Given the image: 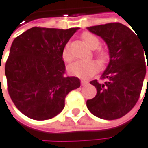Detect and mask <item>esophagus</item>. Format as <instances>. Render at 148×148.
Instances as JSON below:
<instances>
[{
  "label": "esophagus",
  "instance_id": "obj_1",
  "mask_svg": "<svg viewBox=\"0 0 148 148\" xmlns=\"http://www.w3.org/2000/svg\"><path fill=\"white\" fill-rule=\"evenodd\" d=\"M88 83V81H85V80H82V86L87 85Z\"/></svg>",
  "mask_w": 148,
  "mask_h": 148
}]
</instances>
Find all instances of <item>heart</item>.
<instances>
[{
  "instance_id": "b5f03b06",
  "label": "heart",
  "mask_w": 148,
  "mask_h": 148,
  "mask_svg": "<svg viewBox=\"0 0 148 148\" xmlns=\"http://www.w3.org/2000/svg\"><path fill=\"white\" fill-rule=\"evenodd\" d=\"M86 45L90 49H96L100 45L99 38L89 32H84L82 36ZM62 58L66 62H70L73 60V56L69 51V47L66 45L62 50ZM98 58L102 63H104L108 59V54L105 51H100ZM99 69V64L95 60H78L68 66L67 71L71 75L77 76L79 78L86 79L95 75Z\"/></svg>"
}]
</instances>
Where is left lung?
I'll return each instance as SVG.
<instances>
[{"instance_id":"8db88e82","label":"left lung","mask_w":148,"mask_h":148,"mask_svg":"<svg viewBox=\"0 0 148 148\" xmlns=\"http://www.w3.org/2000/svg\"><path fill=\"white\" fill-rule=\"evenodd\" d=\"M87 29L104 40L110 55V62L101 76L106 81L90 82L97 93L87 101V107L94 116L102 119H120L140 98L147 68L144 53L147 58L148 45L145 46L137 33L119 23Z\"/></svg>"}]
</instances>
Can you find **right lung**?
Returning a JSON list of instances; mask_svg holds the SVG:
<instances>
[{
  "label": "right lung",
  "instance_id": "obj_1",
  "mask_svg": "<svg viewBox=\"0 0 148 148\" xmlns=\"http://www.w3.org/2000/svg\"><path fill=\"white\" fill-rule=\"evenodd\" d=\"M79 28L33 27L16 38L5 65L10 98L26 117L54 118L65 107L66 95L81 86L65 76L62 50Z\"/></svg>",
  "mask_w": 148,
  "mask_h": 148
}]
</instances>
